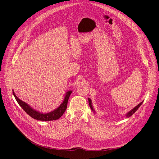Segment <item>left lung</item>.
Returning a JSON list of instances; mask_svg holds the SVG:
<instances>
[{
	"mask_svg": "<svg viewBox=\"0 0 159 159\" xmlns=\"http://www.w3.org/2000/svg\"><path fill=\"white\" fill-rule=\"evenodd\" d=\"M88 100H89V106H90V107L91 108V109H92V111H94V113H95V111H94V108H93V105H92V101H91V99H90V98H88ZM143 101H142V102H141L140 104H139L137 106H135L134 108H133L131 111H129L128 112H127V114H126V118H129V117H130L132 115H133L134 113L137 111V109L140 107V106L142 104V103H143Z\"/></svg>",
	"mask_w": 159,
	"mask_h": 159,
	"instance_id": "8db88e82",
	"label": "left lung"
}]
</instances>
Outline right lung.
<instances>
[{
    "label": "right lung",
    "instance_id": "obj_1",
    "mask_svg": "<svg viewBox=\"0 0 159 159\" xmlns=\"http://www.w3.org/2000/svg\"><path fill=\"white\" fill-rule=\"evenodd\" d=\"M12 91H13V94H14V96L15 97L16 100L17 101L19 106L23 109V110L27 113L28 115H29L31 118L35 120H39V121H44L57 120L63 115V114L65 112L66 109L67 103H68V101H69V97L71 93H72V90H69V91H67L66 93L62 103L57 109L47 113H43L34 109L28 104L19 99L16 96L14 90H12Z\"/></svg>",
    "mask_w": 159,
    "mask_h": 159
}]
</instances>
